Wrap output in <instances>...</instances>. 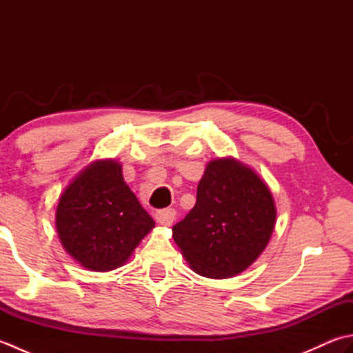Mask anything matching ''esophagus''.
<instances>
[{
    "mask_svg": "<svg viewBox=\"0 0 353 353\" xmlns=\"http://www.w3.org/2000/svg\"><path fill=\"white\" fill-rule=\"evenodd\" d=\"M156 220L161 224H163V226H171L172 221L176 220V211L172 208H167V209H162V211H157Z\"/></svg>",
    "mask_w": 353,
    "mask_h": 353,
    "instance_id": "34e87169",
    "label": "esophagus"
}]
</instances>
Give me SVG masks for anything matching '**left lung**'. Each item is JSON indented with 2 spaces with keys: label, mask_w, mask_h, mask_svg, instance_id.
<instances>
[{
  "label": "left lung",
  "mask_w": 353,
  "mask_h": 353,
  "mask_svg": "<svg viewBox=\"0 0 353 353\" xmlns=\"http://www.w3.org/2000/svg\"><path fill=\"white\" fill-rule=\"evenodd\" d=\"M276 208L267 185L234 159L208 163L197 201L172 226L194 272L224 279L252 265L273 234Z\"/></svg>",
  "instance_id": "8db88e82"
}]
</instances>
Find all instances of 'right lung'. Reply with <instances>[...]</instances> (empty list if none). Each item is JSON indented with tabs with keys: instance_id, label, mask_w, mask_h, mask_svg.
I'll return each instance as SVG.
<instances>
[{
	"instance_id": "obj_1",
	"label": "right lung",
	"mask_w": 353,
	"mask_h": 353,
	"mask_svg": "<svg viewBox=\"0 0 353 353\" xmlns=\"http://www.w3.org/2000/svg\"><path fill=\"white\" fill-rule=\"evenodd\" d=\"M56 228L74 259L94 272H109L130 258L154 221L125 185L121 165L99 161L63 191Z\"/></svg>"
}]
</instances>
